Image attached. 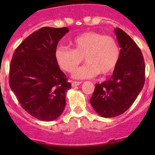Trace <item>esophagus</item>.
Returning <instances> with one entry per match:
<instances>
[{"mask_svg":"<svg viewBox=\"0 0 155 155\" xmlns=\"http://www.w3.org/2000/svg\"><path fill=\"white\" fill-rule=\"evenodd\" d=\"M81 84V81H71V85L73 86V87H75V86L80 85Z\"/></svg>","mask_w":155,"mask_h":155,"instance_id":"esophagus-1","label":"esophagus"}]
</instances>
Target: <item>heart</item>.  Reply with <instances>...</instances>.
I'll return each mask as SVG.
<instances>
[{
	"instance_id": "heart-1",
	"label": "heart",
	"mask_w": 155,
	"mask_h": 155,
	"mask_svg": "<svg viewBox=\"0 0 155 155\" xmlns=\"http://www.w3.org/2000/svg\"><path fill=\"white\" fill-rule=\"evenodd\" d=\"M69 45L71 49L62 46L57 48L55 58L61 69L72 72L83 62L84 57L87 64L74 71L75 78H87L99 73L109 74L118 64L120 47L112 35L94 31H84L73 37Z\"/></svg>"
}]
</instances>
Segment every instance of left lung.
Returning a JSON list of instances; mask_svg holds the SVG:
<instances>
[{
  "label": "left lung",
  "mask_w": 155,
  "mask_h": 155,
  "mask_svg": "<svg viewBox=\"0 0 155 155\" xmlns=\"http://www.w3.org/2000/svg\"><path fill=\"white\" fill-rule=\"evenodd\" d=\"M121 47L120 60L113 75L95 84L90 102L99 116L112 118L125 113L141 91L145 81V64L140 49L120 28L115 29Z\"/></svg>",
  "instance_id": "obj_1"
}]
</instances>
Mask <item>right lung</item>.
Instances as JSON below:
<instances>
[{
	"mask_svg": "<svg viewBox=\"0 0 155 155\" xmlns=\"http://www.w3.org/2000/svg\"><path fill=\"white\" fill-rule=\"evenodd\" d=\"M68 31L67 27L39 28L16 48L11 61V89L21 107L39 120H56L65 108L71 84L60 69L55 52Z\"/></svg>",
	"mask_w": 155,
	"mask_h": 155,
	"instance_id": "right-lung-1",
	"label": "right lung"
}]
</instances>
